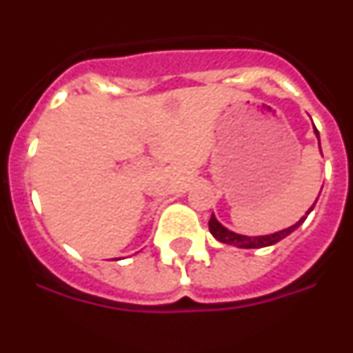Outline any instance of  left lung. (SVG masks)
Returning <instances> with one entry per match:
<instances>
[{
    "label": "left lung",
    "mask_w": 353,
    "mask_h": 353,
    "mask_svg": "<svg viewBox=\"0 0 353 353\" xmlns=\"http://www.w3.org/2000/svg\"><path fill=\"white\" fill-rule=\"evenodd\" d=\"M314 134H316L318 146H320V136H318V130H316V129H314ZM320 152H322V148H320ZM314 203H316V201H314ZM313 207H314V205H313ZM313 207H311L310 210L305 212V215H304V217H301V221H299V223H295V224H293V226L286 228V230H281V232L272 233V235H261V236L239 235V233L230 232L228 228H224L223 224L219 223V221L215 219L214 214H212L210 221H208V230H210L212 235H214L215 239L219 240V242H223V244L236 245V248H244V249H260V248H267V245L277 244L279 240H283V239H285V236H288L290 233L295 232V230H297V228L301 226L302 223H304L305 217L310 215V212L313 210Z\"/></svg>",
    "instance_id": "obj_1"
}]
</instances>
